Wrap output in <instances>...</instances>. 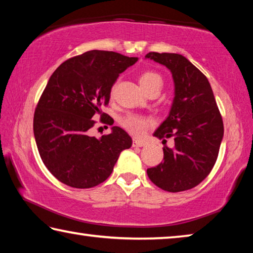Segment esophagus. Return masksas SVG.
<instances>
[{
	"mask_svg": "<svg viewBox=\"0 0 253 253\" xmlns=\"http://www.w3.org/2000/svg\"><path fill=\"white\" fill-rule=\"evenodd\" d=\"M145 145V143L143 140H139V139H134L132 140V146L134 147H143Z\"/></svg>",
	"mask_w": 253,
	"mask_h": 253,
	"instance_id": "34e87169",
	"label": "esophagus"
}]
</instances>
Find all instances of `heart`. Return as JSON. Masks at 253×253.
<instances>
[{"label": "heart", "instance_id": "1", "mask_svg": "<svg viewBox=\"0 0 253 253\" xmlns=\"http://www.w3.org/2000/svg\"><path fill=\"white\" fill-rule=\"evenodd\" d=\"M139 84L145 91L148 92L153 89H158L160 90L163 84V78L160 74L153 70H145L139 75ZM121 125L125 128L126 130L130 132L134 136L143 135L145 130L147 129L151 125V121L147 117L129 113L121 118Z\"/></svg>", "mask_w": 253, "mask_h": 253}]
</instances>
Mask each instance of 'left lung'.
Listing matches in <instances>:
<instances>
[{
  "mask_svg": "<svg viewBox=\"0 0 253 253\" xmlns=\"http://www.w3.org/2000/svg\"><path fill=\"white\" fill-rule=\"evenodd\" d=\"M146 58L169 68L175 84L169 117L154 132L163 139L174 137V146H164L163 163L148 169L147 175L164 191L190 190L199 185L215 164L224 131L221 113L208 78L185 57L149 52Z\"/></svg>",
  "mask_w": 253,
  "mask_h": 253,
  "instance_id": "left-lung-1",
  "label": "left lung"
}]
</instances>
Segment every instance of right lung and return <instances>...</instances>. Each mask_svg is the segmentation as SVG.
<instances>
[{"mask_svg": "<svg viewBox=\"0 0 253 253\" xmlns=\"http://www.w3.org/2000/svg\"><path fill=\"white\" fill-rule=\"evenodd\" d=\"M136 61L114 51L91 50L66 60L50 77L34 110L33 131L41 160L58 181L76 188L96 186L113 173L122 151L131 146L121 127L99 139L89 130L96 115L113 125L101 107L108 105L119 74Z\"/></svg>", "mask_w": 253, "mask_h": 253, "instance_id": "add662e5", "label": "right lung"}]
</instances>
